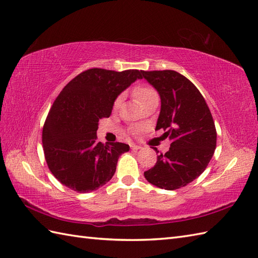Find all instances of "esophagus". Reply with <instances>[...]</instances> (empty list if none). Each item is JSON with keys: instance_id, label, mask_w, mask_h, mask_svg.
<instances>
[{"instance_id": "1", "label": "esophagus", "mask_w": 258, "mask_h": 258, "mask_svg": "<svg viewBox=\"0 0 258 258\" xmlns=\"http://www.w3.org/2000/svg\"><path fill=\"white\" fill-rule=\"evenodd\" d=\"M131 147H132V150H134V151H138V150L142 149V146L136 145V144H132V145H131Z\"/></svg>"}]
</instances>
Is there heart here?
Masks as SVG:
<instances>
[{"label":"heart","instance_id":"1","mask_svg":"<svg viewBox=\"0 0 258 258\" xmlns=\"http://www.w3.org/2000/svg\"><path fill=\"white\" fill-rule=\"evenodd\" d=\"M133 93H134V96L136 97V100H138L141 104L149 100V98L157 95L156 92L153 90L152 87L145 86V85L136 86ZM120 103H122V96H118V97H116V100L114 101V108H118Z\"/></svg>","mask_w":258,"mask_h":258}]
</instances>
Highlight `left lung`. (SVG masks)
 I'll return each instance as SVG.
<instances>
[{
    "instance_id": "8db88e82",
    "label": "left lung",
    "mask_w": 258,
    "mask_h": 258,
    "mask_svg": "<svg viewBox=\"0 0 258 258\" xmlns=\"http://www.w3.org/2000/svg\"><path fill=\"white\" fill-rule=\"evenodd\" d=\"M143 78L161 97L156 128L171 141L165 154L144 173L147 182L174 190L193 182L205 171L216 149V130L210 108L197 87L175 71H143ZM156 153L158 151L153 147Z\"/></svg>"
}]
</instances>
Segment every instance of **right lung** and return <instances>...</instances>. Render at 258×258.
<instances>
[{
    "label": "right lung",
    "mask_w": 258,
    "mask_h": 258,
    "mask_svg": "<svg viewBox=\"0 0 258 258\" xmlns=\"http://www.w3.org/2000/svg\"><path fill=\"white\" fill-rule=\"evenodd\" d=\"M142 74L139 70L91 69L61 91L42 134L47 166L59 183L79 193H89L113 177L118 157L130 146L97 142L98 123L109 117L116 97L143 79Z\"/></svg>",
    "instance_id": "1"
}]
</instances>
